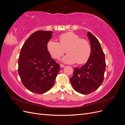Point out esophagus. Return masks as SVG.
<instances>
[{
	"label": "esophagus",
	"instance_id": "34e87169",
	"mask_svg": "<svg viewBox=\"0 0 125 125\" xmlns=\"http://www.w3.org/2000/svg\"><path fill=\"white\" fill-rule=\"evenodd\" d=\"M60 67H61V68H63V67H65V66L62 65V64H60Z\"/></svg>",
	"mask_w": 125,
	"mask_h": 125
}]
</instances>
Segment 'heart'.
I'll return each instance as SVG.
<instances>
[{
  "instance_id": "heart-1",
  "label": "heart",
  "mask_w": 125,
  "mask_h": 125,
  "mask_svg": "<svg viewBox=\"0 0 125 125\" xmlns=\"http://www.w3.org/2000/svg\"><path fill=\"white\" fill-rule=\"evenodd\" d=\"M59 43L51 40L47 43V50L54 59H58L65 52L68 54L61 59L62 62L73 64H82L88 60L91 54L89 42L73 32H67L59 36Z\"/></svg>"
}]
</instances>
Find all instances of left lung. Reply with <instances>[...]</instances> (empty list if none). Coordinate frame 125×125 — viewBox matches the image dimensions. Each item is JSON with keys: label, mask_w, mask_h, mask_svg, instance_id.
<instances>
[{"label": "left lung", "mask_w": 125, "mask_h": 125, "mask_svg": "<svg viewBox=\"0 0 125 125\" xmlns=\"http://www.w3.org/2000/svg\"><path fill=\"white\" fill-rule=\"evenodd\" d=\"M87 35L91 48L89 58L82 67L74 68L73 76L70 78L74 90L82 94H89L99 88L106 67L105 54L99 41L90 32Z\"/></svg>", "instance_id": "left-lung-1"}]
</instances>
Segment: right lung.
Instances as JSON below:
<instances>
[{
	"label": "right lung",
	"instance_id": "add662e5",
	"mask_svg": "<svg viewBox=\"0 0 125 125\" xmlns=\"http://www.w3.org/2000/svg\"><path fill=\"white\" fill-rule=\"evenodd\" d=\"M52 31H37L29 36L22 46L18 60V73L22 83L30 91L43 94L50 90L60 69L52 58L47 43Z\"/></svg>",
	"mask_w": 125,
	"mask_h": 125
}]
</instances>
